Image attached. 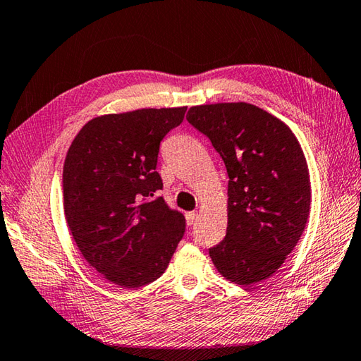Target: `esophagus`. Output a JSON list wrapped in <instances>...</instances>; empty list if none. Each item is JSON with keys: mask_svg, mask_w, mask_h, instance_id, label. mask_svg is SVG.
Returning a JSON list of instances; mask_svg holds the SVG:
<instances>
[{"mask_svg": "<svg viewBox=\"0 0 361 361\" xmlns=\"http://www.w3.org/2000/svg\"><path fill=\"white\" fill-rule=\"evenodd\" d=\"M197 221V213H194V211H190V213H186V222L190 227V225H194Z\"/></svg>", "mask_w": 361, "mask_h": 361, "instance_id": "obj_1", "label": "esophagus"}]
</instances>
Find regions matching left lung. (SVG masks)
Segmentation results:
<instances>
[{
  "mask_svg": "<svg viewBox=\"0 0 361 361\" xmlns=\"http://www.w3.org/2000/svg\"><path fill=\"white\" fill-rule=\"evenodd\" d=\"M186 118L211 140L228 173L227 235L209 257L238 285L266 280L307 225L312 188L299 140L250 103L192 106Z\"/></svg>",
  "mask_w": 361,
  "mask_h": 361,
  "instance_id": "obj_1",
  "label": "left lung"
}]
</instances>
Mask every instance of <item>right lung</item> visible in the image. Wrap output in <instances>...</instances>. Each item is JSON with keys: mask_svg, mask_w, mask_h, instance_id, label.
Wrapping results in <instances>:
<instances>
[{"mask_svg": "<svg viewBox=\"0 0 361 361\" xmlns=\"http://www.w3.org/2000/svg\"><path fill=\"white\" fill-rule=\"evenodd\" d=\"M185 112L186 106L95 117L67 152L68 228L84 259L120 288L159 279L185 235V216L154 195L162 189L159 144Z\"/></svg>", "mask_w": 361, "mask_h": 361, "instance_id": "1", "label": "right lung"}]
</instances>
